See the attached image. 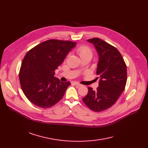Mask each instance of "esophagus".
<instances>
[{
    "mask_svg": "<svg viewBox=\"0 0 148 148\" xmlns=\"http://www.w3.org/2000/svg\"><path fill=\"white\" fill-rule=\"evenodd\" d=\"M74 84L75 85H76V86H82V84H80V83H77V82H74Z\"/></svg>",
    "mask_w": 148,
    "mask_h": 148,
    "instance_id": "1",
    "label": "esophagus"
}]
</instances>
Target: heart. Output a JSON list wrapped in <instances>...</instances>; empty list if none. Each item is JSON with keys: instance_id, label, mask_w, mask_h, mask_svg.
Returning a JSON list of instances; mask_svg holds the SVG:
<instances>
[{"instance_id": "obj_1", "label": "heart", "mask_w": 148, "mask_h": 148, "mask_svg": "<svg viewBox=\"0 0 148 148\" xmlns=\"http://www.w3.org/2000/svg\"><path fill=\"white\" fill-rule=\"evenodd\" d=\"M77 52L80 55V58L86 56H92V52L90 48L86 45H82L77 49Z\"/></svg>"}]
</instances>
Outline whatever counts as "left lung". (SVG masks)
Segmentation results:
<instances>
[{
    "label": "left lung",
    "mask_w": 148,
    "mask_h": 148,
    "mask_svg": "<svg viewBox=\"0 0 148 148\" xmlns=\"http://www.w3.org/2000/svg\"><path fill=\"white\" fill-rule=\"evenodd\" d=\"M87 41L94 45L98 54L97 74L99 80L97 90L89 87L88 94L83 101L92 110L101 112L115 104L125 89L127 66L114 47L97 38Z\"/></svg>",
    "instance_id": "1"
}]
</instances>
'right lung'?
Here are the masks:
<instances>
[{"instance_id":"obj_1","label":"right lung","mask_w":148,"mask_h":148,"mask_svg":"<svg viewBox=\"0 0 148 148\" xmlns=\"http://www.w3.org/2000/svg\"><path fill=\"white\" fill-rule=\"evenodd\" d=\"M76 42L50 40L29 51L19 73L21 87L27 98L41 108L55 105L64 97L69 82H62L54 76Z\"/></svg>"}]
</instances>
